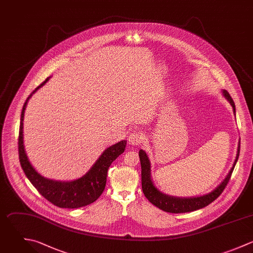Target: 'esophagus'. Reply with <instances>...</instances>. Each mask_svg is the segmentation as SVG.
Instances as JSON below:
<instances>
[{
	"label": "esophagus",
	"mask_w": 253,
	"mask_h": 253,
	"mask_svg": "<svg viewBox=\"0 0 253 253\" xmlns=\"http://www.w3.org/2000/svg\"><path fill=\"white\" fill-rule=\"evenodd\" d=\"M143 141V135L139 132H133L129 135L128 138V142L130 145H134V146H138L141 144V142Z\"/></svg>",
	"instance_id": "obj_1"
}]
</instances>
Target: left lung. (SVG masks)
Here are the masks:
<instances>
[{
	"label": "left lung",
	"mask_w": 253,
	"mask_h": 253,
	"mask_svg": "<svg viewBox=\"0 0 253 253\" xmlns=\"http://www.w3.org/2000/svg\"><path fill=\"white\" fill-rule=\"evenodd\" d=\"M223 95L226 97V99H228V101L233 106L234 113L236 115V105H235V102H234L233 98L231 97L230 93L224 89ZM239 152H240V146H239L237 158H236L233 168L231 169V170L228 173V175L226 176V178L222 181V183L218 187H216L212 192H210L206 195H203V196H199V197L179 198V197H173V196L164 194L155 186V184L152 180V177H151V163L148 158V155L146 154L145 151L140 150L139 157H140V161H141L142 189H143L144 195L153 205H155L159 209H161L165 212H169V213H174V214L187 213V212L196 211L198 209H202V208L208 206L209 204H211L213 201H215L222 194L224 189L226 188L227 184L229 183V181L231 179L235 166L238 162L239 154H240Z\"/></svg>",
	"instance_id": "obj_1"
}]
</instances>
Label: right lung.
Here are the masks:
<instances>
[{"label":"right lung","mask_w":253,"mask_h":253,"mask_svg":"<svg viewBox=\"0 0 253 253\" xmlns=\"http://www.w3.org/2000/svg\"><path fill=\"white\" fill-rule=\"evenodd\" d=\"M49 81L47 78L26 98L21 115L18 134V156L20 166L31 184L53 205L60 208L76 209L93 203L103 192L106 184L107 170L110 165L125 151L127 141H120L105 149L91 169L82 177L72 181L48 179L38 173L31 166L23 146V117L26 104L31 95Z\"/></svg>","instance_id":"1"}]
</instances>
